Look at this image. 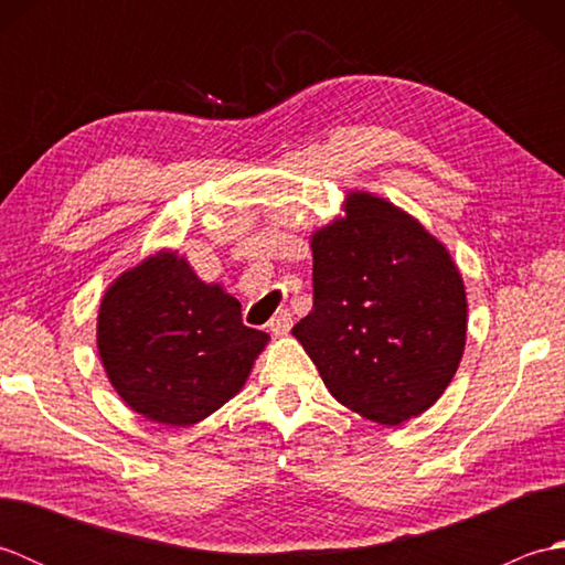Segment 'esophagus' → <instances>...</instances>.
I'll use <instances>...</instances> for the list:
<instances>
[{
  "label": "esophagus",
  "instance_id": "1",
  "mask_svg": "<svg viewBox=\"0 0 565 565\" xmlns=\"http://www.w3.org/2000/svg\"><path fill=\"white\" fill-rule=\"evenodd\" d=\"M291 326H294V316L289 313V310H281V313H276L267 322V328H269L271 334H286V332L291 330Z\"/></svg>",
  "mask_w": 565,
  "mask_h": 565
}]
</instances>
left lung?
<instances>
[{
    "label": "left lung",
    "mask_w": 565,
    "mask_h": 565,
    "mask_svg": "<svg viewBox=\"0 0 565 565\" xmlns=\"http://www.w3.org/2000/svg\"><path fill=\"white\" fill-rule=\"evenodd\" d=\"M310 252L313 310L291 332L332 398L386 427L423 415L466 347V286L449 249L393 201L350 189Z\"/></svg>",
    "instance_id": "left-lung-1"
}]
</instances>
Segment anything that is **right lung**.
I'll return each mask as SVG.
<instances>
[{"mask_svg": "<svg viewBox=\"0 0 565 565\" xmlns=\"http://www.w3.org/2000/svg\"><path fill=\"white\" fill-rule=\"evenodd\" d=\"M269 334L243 326L239 301L162 247L104 291L97 350L106 379L150 423L191 427L243 391Z\"/></svg>", "mask_w": 565, "mask_h": 565, "instance_id": "add662e5", "label": "right lung"}]
</instances>
